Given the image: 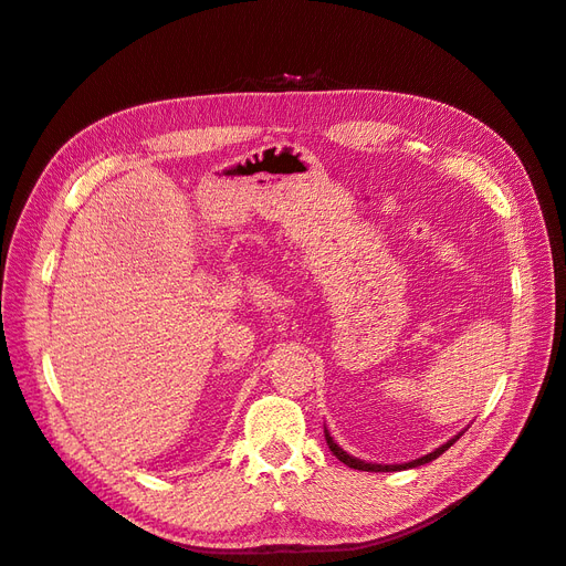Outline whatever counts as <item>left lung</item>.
Masks as SVG:
<instances>
[{"mask_svg":"<svg viewBox=\"0 0 566 566\" xmlns=\"http://www.w3.org/2000/svg\"><path fill=\"white\" fill-rule=\"evenodd\" d=\"M324 436H326V442H328V448H331V452L338 457V460L343 462V464H347L349 469H359V471H402V469H415V467H421V464H429V462H433V460H438V457L446 452L450 446H454L457 440H460V436H454V438H450L446 446H440V448H436L433 452H429V454H423V457H419V460H411V462H405V464H371V462H364V460H357V457H353V454H347L338 442L333 440V436L328 433V429H324Z\"/></svg>","mask_w":566,"mask_h":566,"instance_id":"left-lung-1","label":"left lung"}]
</instances>
